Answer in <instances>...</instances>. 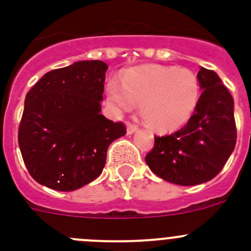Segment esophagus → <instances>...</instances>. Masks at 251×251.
I'll use <instances>...</instances> for the list:
<instances>
[{"mask_svg":"<svg viewBox=\"0 0 251 251\" xmlns=\"http://www.w3.org/2000/svg\"><path fill=\"white\" fill-rule=\"evenodd\" d=\"M137 130V126H134V124L129 123V122H127V134H133V133L136 132Z\"/></svg>","mask_w":251,"mask_h":251,"instance_id":"34e87169","label":"esophagus"}]
</instances>
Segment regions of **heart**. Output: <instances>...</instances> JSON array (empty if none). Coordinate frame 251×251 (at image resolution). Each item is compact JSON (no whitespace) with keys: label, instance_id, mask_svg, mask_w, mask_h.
<instances>
[{"label":"heart","instance_id":"1","mask_svg":"<svg viewBox=\"0 0 251 251\" xmlns=\"http://www.w3.org/2000/svg\"><path fill=\"white\" fill-rule=\"evenodd\" d=\"M108 100L121 110L139 104V113L148 127L157 132L179 128L191 118L200 98L199 79L188 69L148 64L124 73L122 88L109 81Z\"/></svg>","mask_w":251,"mask_h":251}]
</instances>
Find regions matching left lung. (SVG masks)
<instances>
[{
    "instance_id": "1",
    "label": "left lung",
    "mask_w": 251,
    "mask_h": 251,
    "mask_svg": "<svg viewBox=\"0 0 251 251\" xmlns=\"http://www.w3.org/2000/svg\"><path fill=\"white\" fill-rule=\"evenodd\" d=\"M197 79L202 93L187 124L174 134L154 137V147L146 156L153 174L175 185L212 179L236 145L231 94L212 70L201 68Z\"/></svg>"
}]
</instances>
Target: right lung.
Masks as SVG:
<instances>
[{"mask_svg": "<svg viewBox=\"0 0 251 251\" xmlns=\"http://www.w3.org/2000/svg\"><path fill=\"white\" fill-rule=\"evenodd\" d=\"M108 65L84 60L46 73L26 94L19 146L31 177L74 191L100 176L106 151L126 134L100 113Z\"/></svg>", "mask_w": 251, "mask_h": 251, "instance_id": "add662e5", "label": "right lung"}]
</instances>
